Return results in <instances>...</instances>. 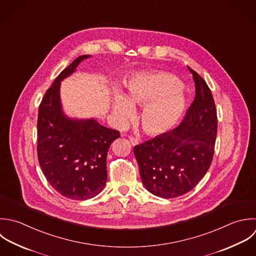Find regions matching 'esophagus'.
Listing matches in <instances>:
<instances>
[{"label":"esophagus","mask_w":256,"mask_h":256,"mask_svg":"<svg viewBox=\"0 0 256 256\" xmlns=\"http://www.w3.org/2000/svg\"><path fill=\"white\" fill-rule=\"evenodd\" d=\"M128 138H130V142H132V146H136V144H140V140H138L136 138L130 136Z\"/></svg>","instance_id":"1"}]
</instances>
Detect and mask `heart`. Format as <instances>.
<instances>
[{"mask_svg":"<svg viewBox=\"0 0 256 256\" xmlns=\"http://www.w3.org/2000/svg\"><path fill=\"white\" fill-rule=\"evenodd\" d=\"M180 88V82L170 74H136L128 80L124 96L114 92L112 110L124 126L134 116L132 106H144L140 114L144 130L150 134H162L178 124L186 110V98Z\"/></svg>","mask_w":256,"mask_h":256,"instance_id":"b5f03b06","label":"heart"}]
</instances>
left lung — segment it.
Segmentation results:
<instances>
[{
	"instance_id": "1",
	"label": "left lung",
	"mask_w": 256,
	"mask_h": 256,
	"mask_svg": "<svg viewBox=\"0 0 256 256\" xmlns=\"http://www.w3.org/2000/svg\"><path fill=\"white\" fill-rule=\"evenodd\" d=\"M188 70L196 98L182 124L134 148L144 186L162 198L190 192L208 172L214 154L218 116L214 96L206 80Z\"/></svg>"
}]
</instances>
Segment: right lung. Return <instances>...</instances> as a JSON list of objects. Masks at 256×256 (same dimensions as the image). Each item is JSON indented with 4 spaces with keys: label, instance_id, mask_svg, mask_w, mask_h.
<instances>
[{
    "label": "right lung",
    "instance_id": "add662e5",
    "mask_svg": "<svg viewBox=\"0 0 256 256\" xmlns=\"http://www.w3.org/2000/svg\"><path fill=\"white\" fill-rule=\"evenodd\" d=\"M90 56L76 58L54 80L40 102L36 124L40 168L58 194L74 200L92 198L104 190L108 180V152L120 138V132L94 118H70L64 114L60 82Z\"/></svg>",
    "mask_w": 256,
    "mask_h": 256
}]
</instances>
